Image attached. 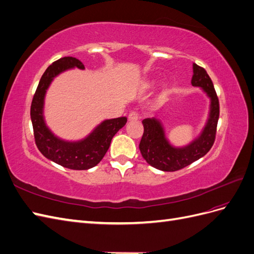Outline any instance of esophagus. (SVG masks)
Returning <instances> with one entry per match:
<instances>
[{"instance_id":"1","label":"esophagus","mask_w":254,"mask_h":254,"mask_svg":"<svg viewBox=\"0 0 254 254\" xmlns=\"http://www.w3.org/2000/svg\"><path fill=\"white\" fill-rule=\"evenodd\" d=\"M140 119V117H139V113L137 112H131V113H129V115H128V121L129 122H135V121H137Z\"/></svg>"}]
</instances>
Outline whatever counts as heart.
Returning <instances> with one entry per match:
<instances>
[{"instance_id": "obj_1", "label": "heart", "mask_w": 254, "mask_h": 254, "mask_svg": "<svg viewBox=\"0 0 254 254\" xmlns=\"http://www.w3.org/2000/svg\"><path fill=\"white\" fill-rule=\"evenodd\" d=\"M152 86V83L151 82H147V83H145V87L146 88H150Z\"/></svg>"}]
</instances>
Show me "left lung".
<instances>
[{
	"mask_svg": "<svg viewBox=\"0 0 254 254\" xmlns=\"http://www.w3.org/2000/svg\"><path fill=\"white\" fill-rule=\"evenodd\" d=\"M191 86L201 88L210 98V112L205 125L196 139L183 147L167 140L162 122L155 118L142 121L144 133L140 142L142 157L149 165L163 172H176L206 155L215 141L219 118V102L213 82L203 67L193 64Z\"/></svg>",
	"mask_w": 254,
	"mask_h": 254,
	"instance_id": "8db88e82",
	"label": "left lung"
}]
</instances>
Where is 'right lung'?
<instances>
[{
  "label": "right lung",
  "instance_id": "right-lung-1",
  "mask_svg": "<svg viewBox=\"0 0 254 254\" xmlns=\"http://www.w3.org/2000/svg\"><path fill=\"white\" fill-rule=\"evenodd\" d=\"M83 70L80 60L64 57L52 64L38 84L30 107L35 142L42 155L61 166L75 171H84L96 166L109 149L112 137L127 123V118L106 120L94 128L88 136L79 141H64L54 134L45 124L44 98L54 78L70 68Z\"/></svg>",
  "mask_w": 254,
  "mask_h": 254
}]
</instances>
